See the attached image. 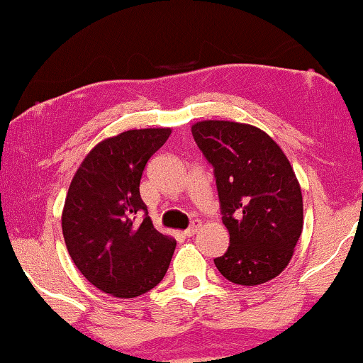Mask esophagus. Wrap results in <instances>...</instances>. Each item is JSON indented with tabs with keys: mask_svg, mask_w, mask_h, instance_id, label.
Listing matches in <instances>:
<instances>
[{
	"mask_svg": "<svg viewBox=\"0 0 363 363\" xmlns=\"http://www.w3.org/2000/svg\"><path fill=\"white\" fill-rule=\"evenodd\" d=\"M200 225H202V223H200V220H194L190 223V227L189 229H186L185 232H183V234H185L186 237H190V235H194V234H196V232H199V229H200Z\"/></svg>",
	"mask_w": 363,
	"mask_h": 363,
	"instance_id": "obj_1",
	"label": "esophagus"
}]
</instances>
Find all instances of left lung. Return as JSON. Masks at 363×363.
Masks as SVG:
<instances>
[{"label":"left lung","instance_id":"obj_1","mask_svg":"<svg viewBox=\"0 0 363 363\" xmlns=\"http://www.w3.org/2000/svg\"><path fill=\"white\" fill-rule=\"evenodd\" d=\"M213 168L229 249L213 259L225 279L256 286L281 274L303 230V196L288 158L259 128L232 121L191 126Z\"/></svg>","mask_w":363,"mask_h":363}]
</instances>
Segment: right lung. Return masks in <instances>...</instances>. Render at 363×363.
Wrapping results in <instances>:
<instances>
[{
	"mask_svg": "<svg viewBox=\"0 0 363 363\" xmlns=\"http://www.w3.org/2000/svg\"><path fill=\"white\" fill-rule=\"evenodd\" d=\"M169 128L131 129L99 143L82 161L65 199L62 230L84 277L116 298L153 289L177 242L155 229L140 195L147 160Z\"/></svg>",
	"mask_w": 363,
	"mask_h": 363,
	"instance_id": "right-lung-1",
	"label": "right lung"
}]
</instances>
